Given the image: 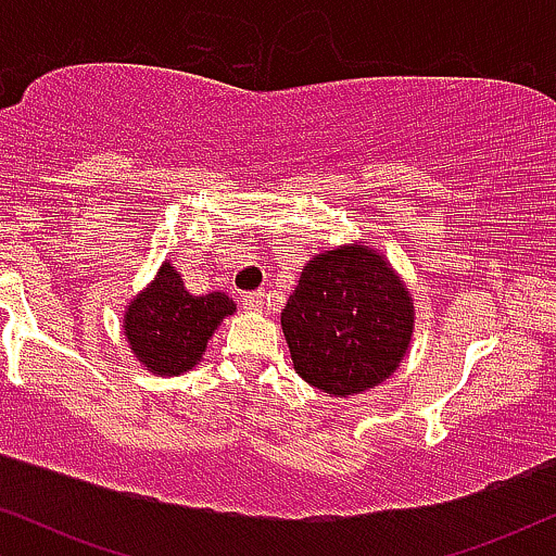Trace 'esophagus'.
<instances>
[{
    "label": "esophagus",
    "instance_id": "1",
    "mask_svg": "<svg viewBox=\"0 0 556 556\" xmlns=\"http://www.w3.org/2000/svg\"><path fill=\"white\" fill-rule=\"evenodd\" d=\"M240 303L245 311H264V295L261 292H248V295H242Z\"/></svg>",
    "mask_w": 556,
    "mask_h": 556
}]
</instances>
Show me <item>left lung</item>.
I'll list each match as a JSON object with an SVG mask.
<instances>
[{
    "mask_svg": "<svg viewBox=\"0 0 556 556\" xmlns=\"http://www.w3.org/2000/svg\"><path fill=\"white\" fill-rule=\"evenodd\" d=\"M279 321L300 379L329 397H348L397 371L410 350L416 305L384 253L353 240L303 266Z\"/></svg>",
    "mask_w": 556,
    "mask_h": 556,
    "instance_id": "left-lung-1",
    "label": "left lung"
}]
</instances>
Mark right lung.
<instances>
[{"instance_id": "1", "label": "right lung", "mask_w": 556, "mask_h": 556, "mask_svg": "<svg viewBox=\"0 0 556 556\" xmlns=\"http://www.w3.org/2000/svg\"><path fill=\"white\" fill-rule=\"evenodd\" d=\"M238 311L225 292L190 295L172 261L123 311V334L132 358L154 376H180L198 366L206 344L227 316Z\"/></svg>"}]
</instances>
